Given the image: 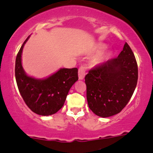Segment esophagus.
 Wrapping results in <instances>:
<instances>
[{
	"mask_svg": "<svg viewBox=\"0 0 153 153\" xmlns=\"http://www.w3.org/2000/svg\"><path fill=\"white\" fill-rule=\"evenodd\" d=\"M86 73V67L85 66H80L78 70V76L80 80H83Z\"/></svg>",
	"mask_w": 153,
	"mask_h": 153,
	"instance_id": "esophagus-1",
	"label": "esophagus"
}]
</instances>
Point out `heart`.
<instances>
[{"label":"heart","instance_id":"heart-1","mask_svg":"<svg viewBox=\"0 0 153 153\" xmlns=\"http://www.w3.org/2000/svg\"><path fill=\"white\" fill-rule=\"evenodd\" d=\"M103 58H102V57H100V58H97L95 59V62H96L97 64H100V63H102V62H103Z\"/></svg>","mask_w":153,"mask_h":153}]
</instances>
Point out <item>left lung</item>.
<instances>
[{
    "mask_svg": "<svg viewBox=\"0 0 153 153\" xmlns=\"http://www.w3.org/2000/svg\"><path fill=\"white\" fill-rule=\"evenodd\" d=\"M137 78L135 57L126 43L117 58L96 65L85 77L90 109L102 117L119 113L131 98Z\"/></svg>",
    "mask_w": 153,
    "mask_h": 153,
    "instance_id": "1",
    "label": "left lung"
}]
</instances>
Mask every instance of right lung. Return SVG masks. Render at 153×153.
I'll return each mask as SVG.
<instances>
[{
	"instance_id": "right-lung-1",
	"label": "right lung",
	"mask_w": 153,
	"mask_h": 153,
	"mask_svg": "<svg viewBox=\"0 0 153 153\" xmlns=\"http://www.w3.org/2000/svg\"><path fill=\"white\" fill-rule=\"evenodd\" d=\"M28 38L25 40L16 56V82L27 107L38 115L48 116L57 113L63 106L70 89L78 80V68H60L45 79L28 76L21 62L22 51Z\"/></svg>"
}]
</instances>
